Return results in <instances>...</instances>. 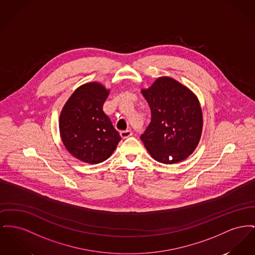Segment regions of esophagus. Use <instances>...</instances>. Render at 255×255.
Segmentation results:
<instances>
[{
    "label": "esophagus",
    "instance_id": "1",
    "mask_svg": "<svg viewBox=\"0 0 255 255\" xmlns=\"http://www.w3.org/2000/svg\"><path fill=\"white\" fill-rule=\"evenodd\" d=\"M132 135H133V133H132L131 130H124V131L120 132V135H121L122 138H127V137H129Z\"/></svg>",
    "mask_w": 255,
    "mask_h": 255
}]
</instances>
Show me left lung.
Segmentation results:
<instances>
[{
  "instance_id": "left-lung-1",
  "label": "left lung",
  "mask_w": 255,
  "mask_h": 255,
  "mask_svg": "<svg viewBox=\"0 0 255 255\" xmlns=\"http://www.w3.org/2000/svg\"><path fill=\"white\" fill-rule=\"evenodd\" d=\"M141 92L151 110V121L140 139L152 158L163 164L188 158L202 132V112L195 94L168 77L157 79Z\"/></svg>"
}]
</instances>
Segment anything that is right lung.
<instances>
[{"label":"right lung","mask_w":255,"mask_h":255,"mask_svg":"<svg viewBox=\"0 0 255 255\" xmlns=\"http://www.w3.org/2000/svg\"><path fill=\"white\" fill-rule=\"evenodd\" d=\"M109 90L90 83L78 88L63 107L60 117L62 142L75 158L90 164L107 160L121 139L103 104Z\"/></svg>","instance_id":"1"}]
</instances>
